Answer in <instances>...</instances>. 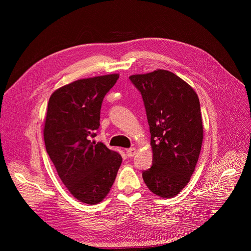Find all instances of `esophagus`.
Here are the masks:
<instances>
[{"label": "esophagus", "instance_id": "1", "mask_svg": "<svg viewBox=\"0 0 251 251\" xmlns=\"http://www.w3.org/2000/svg\"><path fill=\"white\" fill-rule=\"evenodd\" d=\"M126 153H127V155H128L129 157H132V156H134L135 153H136V149H135V148H131V149H129V150L126 151Z\"/></svg>", "mask_w": 251, "mask_h": 251}]
</instances>
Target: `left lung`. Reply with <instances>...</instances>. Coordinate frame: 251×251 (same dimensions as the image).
<instances>
[{"mask_svg":"<svg viewBox=\"0 0 251 251\" xmlns=\"http://www.w3.org/2000/svg\"><path fill=\"white\" fill-rule=\"evenodd\" d=\"M129 79L141 94L150 125L152 166L142 172L143 181L152 193L173 197L187 185L201 153L203 128L199 97L167 70Z\"/></svg>","mask_w":251,"mask_h":251,"instance_id":"8db88e82","label":"left lung"}]
</instances>
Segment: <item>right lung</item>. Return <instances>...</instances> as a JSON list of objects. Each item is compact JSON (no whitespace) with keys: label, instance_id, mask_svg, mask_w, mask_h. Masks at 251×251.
Returning <instances> with one entry per match:
<instances>
[{"label":"right lung","instance_id":"add662e5","mask_svg":"<svg viewBox=\"0 0 251 251\" xmlns=\"http://www.w3.org/2000/svg\"><path fill=\"white\" fill-rule=\"evenodd\" d=\"M118 78V74H110L79 79L57 89L48 103L47 152L64 185L87 204L104 199L122 163L118 152L102 142L91 141L100 127L103 98Z\"/></svg>","mask_w":251,"mask_h":251}]
</instances>
